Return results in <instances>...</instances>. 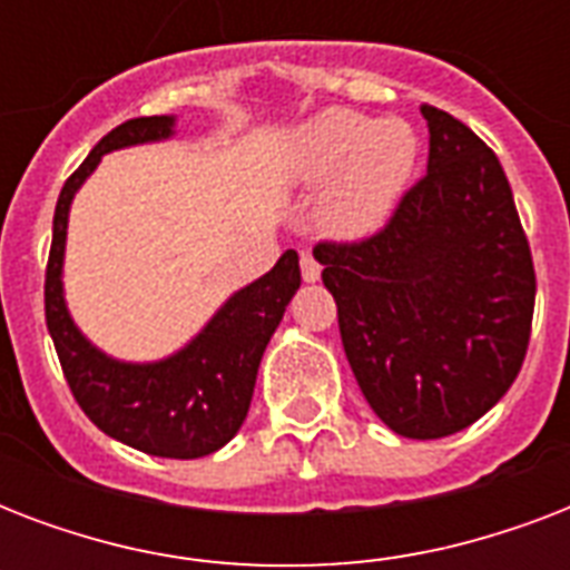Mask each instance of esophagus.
<instances>
[{"label": "esophagus", "instance_id": "obj_1", "mask_svg": "<svg viewBox=\"0 0 570 570\" xmlns=\"http://www.w3.org/2000/svg\"><path fill=\"white\" fill-rule=\"evenodd\" d=\"M322 275V266L320 259L313 257L311 250H302V277L307 281V284H313V281H320Z\"/></svg>", "mask_w": 570, "mask_h": 570}]
</instances>
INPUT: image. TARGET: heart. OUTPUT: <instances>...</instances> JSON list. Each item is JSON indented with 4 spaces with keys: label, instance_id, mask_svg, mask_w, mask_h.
I'll return each instance as SVG.
<instances>
[{
    "label": "heart",
    "instance_id": "1",
    "mask_svg": "<svg viewBox=\"0 0 570 570\" xmlns=\"http://www.w3.org/2000/svg\"><path fill=\"white\" fill-rule=\"evenodd\" d=\"M414 127L402 118L373 120L355 109H328L293 138L286 174L298 186H328L322 224L337 236L379 230L416 165Z\"/></svg>",
    "mask_w": 570,
    "mask_h": 570
}]
</instances>
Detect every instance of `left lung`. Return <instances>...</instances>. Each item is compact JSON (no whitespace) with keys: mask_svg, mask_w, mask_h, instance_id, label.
<instances>
[{"mask_svg":"<svg viewBox=\"0 0 570 570\" xmlns=\"http://www.w3.org/2000/svg\"><path fill=\"white\" fill-rule=\"evenodd\" d=\"M420 111L423 177L381 230L322 239L313 257L370 407L402 438L434 441L476 423L521 373L535 268L494 150L446 111Z\"/></svg>","mask_w":570,"mask_h":570,"instance_id":"1","label":"left lung"}]
</instances>
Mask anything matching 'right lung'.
<instances>
[{
  "label": "right lung",
  "mask_w": 570,
  "mask_h": 570,
  "mask_svg": "<svg viewBox=\"0 0 570 570\" xmlns=\"http://www.w3.org/2000/svg\"><path fill=\"white\" fill-rule=\"evenodd\" d=\"M171 127L168 115L127 120L67 177L52 218L43 307L70 393L100 432L159 459H200L222 450L248 416L259 357L302 286L298 254L286 250L268 275L233 295L189 346L159 364H120L97 352L79 334L61 295L67 213L76 189L102 154L168 138Z\"/></svg>",
  "instance_id": "add662e5"
}]
</instances>
